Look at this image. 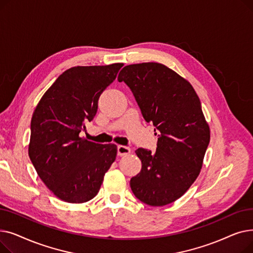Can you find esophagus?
<instances>
[{
  "label": "esophagus",
  "instance_id": "34e87169",
  "mask_svg": "<svg viewBox=\"0 0 253 253\" xmlns=\"http://www.w3.org/2000/svg\"><path fill=\"white\" fill-rule=\"evenodd\" d=\"M131 150L130 148L126 147V145H118V155L119 156H125V155H128L130 154Z\"/></svg>",
  "mask_w": 253,
  "mask_h": 253
}]
</instances>
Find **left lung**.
<instances>
[{
	"mask_svg": "<svg viewBox=\"0 0 253 253\" xmlns=\"http://www.w3.org/2000/svg\"><path fill=\"white\" fill-rule=\"evenodd\" d=\"M118 80L131 89L145 121L160 132L155 153L135 151L141 170L131 178V190L148 205L170 204L190 189L203 165L210 129L200 99L190 82L162 63L126 65Z\"/></svg>",
	"mask_w": 253,
	"mask_h": 253,
	"instance_id": "obj_1",
	"label": "left lung"
}]
</instances>
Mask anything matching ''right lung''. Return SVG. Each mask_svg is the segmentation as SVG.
I'll use <instances>...</instances> for the list:
<instances>
[{
  "instance_id": "right-lung-1",
  "label": "right lung",
  "mask_w": 253,
  "mask_h": 253,
  "mask_svg": "<svg viewBox=\"0 0 253 253\" xmlns=\"http://www.w3.org/2000/svg\"><path fill=\"white\" fill-rule=\"evenodd\" d=\"M123 63L74 66L45 92L33 114L29 156L38 175L60 200L85 203L99 192L117 145L80 137L95 117L101 93Z\"/></svg>"
}]
</instances>
